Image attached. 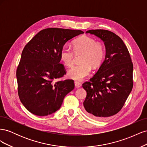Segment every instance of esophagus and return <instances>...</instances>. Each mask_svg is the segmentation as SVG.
Masks as SVG:
<instances>
[{
	"label": "esophagus",
	"mask_w": 147,
	"mask_h": 147,
	"mask_svg": "<svg viewBox=\"0 0 147 147\" xmlns=\"http://www.w3.org/2000/svg\"><path fill=\"white\" fill-rule=\"evenodd\" d=\"M74 83H75V87H76V88H80V87L82 86V84L80 83V82H78L75 81L74 82Z\"/></svg>",
	"instance_id": "esophagus-1"
}]
</instances>
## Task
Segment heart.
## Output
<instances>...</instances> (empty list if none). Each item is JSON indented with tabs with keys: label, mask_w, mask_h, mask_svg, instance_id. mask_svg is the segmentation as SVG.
Returning <instances> with one entry per match:
<instances>
[{
	"label": "heart",
	"mask_w": 147,
	"mask_h": 147,
	"mask_svg": "<svg viewBox=\"0 0 147 147\" xmlns=\"http://www.w3.org/2000/svg\"><path fill=\"white\" fill-rule=\"evenodd\" d=\"M81 54V64L73 67L68 72L69 77L76 80H82L90 75L91 66L96 68L102 64L105 56V48L94 38L82 36L74 42L73 49L67 45L62 47L60 57L64 64L70 67L74 64L75 55Z\"/></svg>",
	"instance_id": "heart-1"
}]
</instances>
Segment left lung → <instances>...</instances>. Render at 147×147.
<instances>
[{"mask_svg": "<svg viewBox=\"0 0 147 147\" xmlns=\"http://www.w3.org/2000/svg\"><path fill=\"white\" fill-rule=\"evenodd\" d=\"M104 42L105 59L98 71L82 84L87 95L83 102L88 116L101 119L118 113L133 87V64L122 39L107 30H90Z\"/></svg>", "mask_w": 147, "mask_h": 147, "instance_id": "left-lung-1", "label": "left lung"}]
</instances>
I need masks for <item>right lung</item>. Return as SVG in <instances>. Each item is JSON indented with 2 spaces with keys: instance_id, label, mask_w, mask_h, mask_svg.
Returning <instances> with one entry per match:
<instances>
[{
  "instance_id": "add662e5",
  "label": "right lung",
  "mask_w": 147,
  "mask_h": 147,
  "mask_svg": "<svg viewBox=\"0 0 147 147\" xmlns=\"http://www.w3.org/2000/svg\"><path fill=\"white\" fill-rule=\"evenodd\" d=\"M83 33L80 30L48 28L40 31L24 48L16 70L18 90L21 103L30 113L43 117L56 112L65 96L74 89L73 80H54L66 74L60 63L62 47Z\"/></svg>"
}]
</instances>
